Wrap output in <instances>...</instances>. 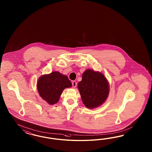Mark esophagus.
<instances>
[{
	"label": "esophagus",
	"mask_w": 152,
	"mask_h": 152,
	"mask_svg": "<svg viewBox=\"0 0 152 152\" xmlns=\"http://www.w3.org/2000/svg\"><path fill=\"white\" fill-rule=\"evenodd\" d=\"M72 87H73V88H75L76 87L77 83L75 81H73L72 83Z\"/></svg>",
	"instance_id": "34e87169"
}]
</instances>
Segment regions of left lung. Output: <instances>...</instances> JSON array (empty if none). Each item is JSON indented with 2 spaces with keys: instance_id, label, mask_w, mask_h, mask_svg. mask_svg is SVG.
Listing matches in <instances>:
<instances>
[{
  "instance_id": "left-lung-1",
  "label": "left lung",
  "mask_w": 152,
  "mask_h": 152,
  "mask_svg": "<svg viewBox=\"0 0 152 152\" xmlns=\"http://www.w3.org/2000/svg\"><path fill=\"white\" fill-rule=\"evenodd\" d=\"M77 88L83 104L88 109L101 106L106 101L110 91L109 83L105 76L91 69L85 71Z\"/></svg>"
}]
</instances>
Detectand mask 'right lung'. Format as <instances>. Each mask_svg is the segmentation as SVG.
Wrapping results in <instances>:
<instances>
[{"label":"right lung","mask_w":152,"mask_h":152,"mask_svg":"<svg viewBox=\"0 0 152 152\" xmlns=\"http://www.w3.org/2000/svg\"><path fill=\"white\" fill-rule=\"evenodd\" d=\"M71 87L72 83L67 76L58 71L42 75L37 83L39 96L50 105L58 102L64 88Z\"/></svg>","instance_id":"add662e5"}]
</instances>
